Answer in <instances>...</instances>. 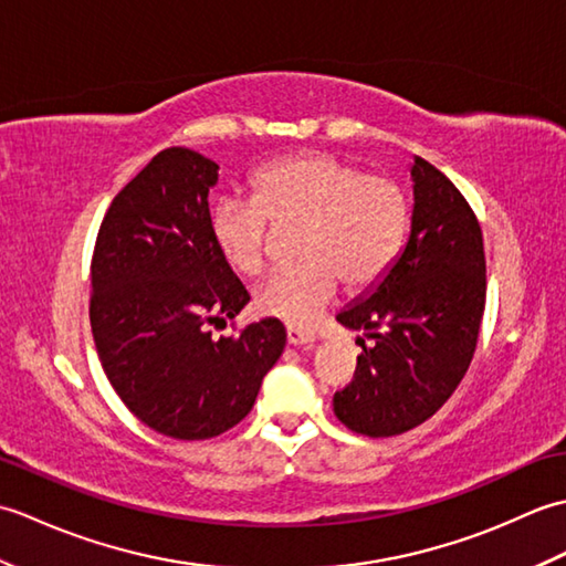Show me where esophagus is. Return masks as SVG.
<instances>
[{
	"label": "esophagus",
	"instance_id": "esophagus-1",
	"mask_svg": "<svg viewBox=\"0 0 566 566\" xmlns=\"http://www.w3.org/2000/svg\"><path fill=\"white\" fill-rule=\"evenodd\" d=\"M286 340H290V345H311L316 340V333L298 326H286Z\"/></svg>",
	"mask_w": 566,
	"mask_h": 566
}]
</instances>
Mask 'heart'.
Segmentation results:
<instances>
[{
    "label": "heart",
    "instance_id": "obj_1",
    "mask_svg": "<svg viewBox=\"0 0 566 566\" xmlns=\"http://www.w3.org/2000/svg\"><path fill=\"white\" fill-rule=\"evenodd\" d=\"M252 199L221 197L209 231L228 268L258 276L270 260L272 227L298 226L302 258L276 270L255 292V308L292 326H311L338 292L377 284L399 258L408 231V197L387 175L328 153H298L252 175Z\"/></svg>",
    "mask_w": 566,
    "mask_h": 566
}]
</instances>
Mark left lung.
<instances>
[{
    "instance_id": "obj_1",
    "label": "left lung",
    "mask_w": 566,
    "mask_h": 566,
    "mask_svg": "<svg viewBox=\"0 0 566 566\" xmlns=\"http://www.w3.org/2000/svg\"><path fill=\"white\" fill-rule=\"evenodd\" d=\"M411 235L369 296L338 323L363 331L355 377L333 396L343 426L391 438L423 423L450 399L472 363L486 306L482 226L438 167L413 158Z\"/></svg>"
}]
</instances>
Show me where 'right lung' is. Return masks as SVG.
<instances>
[{"label": "right lung", "instance_id": "obj_1", "mask_svg": "<svg viewBox=\"0 0 566 566\" xmlns=\"http://www.w3.org/2000/svg\"><path fill=\"white\" fill-rule=\"evenodd\" d=\"M219 165L167 148L106 209L92 255L90 323L106 379L155 432L207 440L238 426L280 359L282 321L211 338L250 294L209 231Z\"/></svg>", "mask_w": 566, "mask_h": 566}]
</instances>
